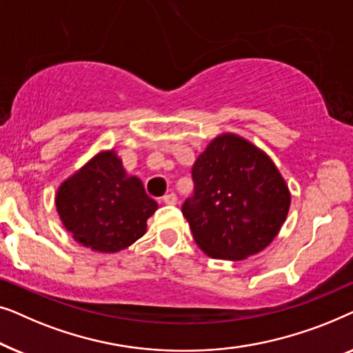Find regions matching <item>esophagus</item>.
Segmentation results:
<instances>
[{"mask_svg": "<svg viewBox=\"0 0 353 353\" xmlns=\"http://www.w3.org/2000/svg\"><path fill=\"white\" fill-rule=\"evenodd\" d=\"M162 201L165 202L167 205H175L176 202H178V199H176V194L175 192H170V194H165L162 197Z\"/></svg>", "mask_w": 353, "mask_h": 353, "instance_id": "obj_1", "label": "esophagus"}]
</instances>
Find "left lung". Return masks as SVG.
Wrapping results in <instances>:
<instances>
[{
  "instance_id": "left-lung-1",
  "label": "left lung",
  "mask_w": 353,
  "mask_h": 353,
  "mask_svg": "<svg viewBox=\"0 0 353 353\" xmlns=\"http://www.w3.org/2000/svg\"><path fill=\"white\" fill-rule=\"evenodd\" d=\"M194 196L183 204L196 244L212 259L244 260L276 238L291 192L262 149L221 133L192 165Z\"/></svg>"
}]
</instances>
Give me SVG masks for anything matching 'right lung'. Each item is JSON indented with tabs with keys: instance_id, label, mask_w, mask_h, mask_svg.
I'll return each instance as SVG.
<instances>
[{
	"instance_id": "right-lung-1",
	"label": "right lung",
	"mask_w": 353,
	"mask_h": 353,
	"mask_svg": "<svg viewBox=\"0 0 353 353\" xmlns=\"http://www.w3.org/2000/svg\"><path fill=\"white\" fill-rule=\"evenodd\" d=\"M157 207L143 181L128 175L114 149L94 154L56 191V210L64 228L83 248L103 254L137 243Z\"/></svg>"
}]
</instances>
